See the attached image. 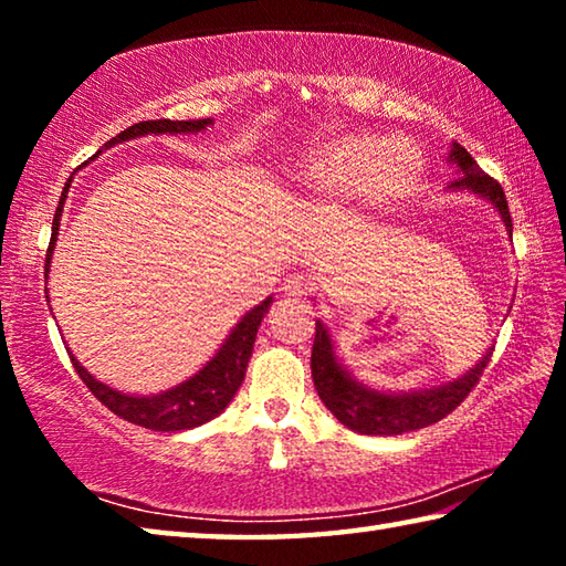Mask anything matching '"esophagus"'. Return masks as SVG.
Masks as SVG:
<instances>
[{
	"instance_id": "esophagus-1",
	"label": "esophagus",
	"mask_w": 566,
	"mask_h": 566,
	"mask_svg": "<svg viewBox=\"0 0 566 566\" xmlns=\"http://www.w3.org/2000/svg\"><path fill=\"white\" fill-rule=\"evenodd\" d=\"M280 292L286 296V300H294L300 302L306 296V292H310V282H306L304 274H290L286 280L282 282Z\"/></svg>"
}]
</instances>
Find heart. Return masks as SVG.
<instances>
[{
	"instance_id": "b5f03b06",
	"label": "heart",
	"mask_w": 566,
	"mask_h": 566,
	"mask_svg": "<svg viewBox=\"0 0 566 566\" xmlns=\"http://www.w3.org/2000/svg\"><path fill=\"white\" fill-rule=\"evenodd\" d=\"M417 171L419 151L411 142L347 132L296 161L292 181L310 199L339 197L354 187L364 199H387L405 189Z\"/></svg>"
}]
</instances>
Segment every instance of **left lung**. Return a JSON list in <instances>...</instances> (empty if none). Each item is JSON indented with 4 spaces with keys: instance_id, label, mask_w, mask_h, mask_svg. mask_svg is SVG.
Returning a JSON list of instances; mask_svg holds the SVG:
<instances>
[{
    "instance_id": "1",
    "label": "left lung",
    "mask_w": 566,
    "mask_h": 566,
    "mask_svg": "<svg viewBox=\"0 0 566 566\" xmlns=\"http://www.w3.org/2000/svg\"><path fill=\"white\" fill-rule=\"evenodd\" d=\"M447 161L457 169V179L447 187V191H469V195L482 197L500 214L506 227V234L512 237V217L510 207H506L504 189L479 169L472 155L459 142H452ZM494 347L486 349L462 377L444 381V385L411 391L377 389L371 385H364V381L352 375V369L339 357L337 342H334L329 327L322 319H317V337H314L312 347V377L324 407L344 427L357 434L391 437L417 432L421 427L434 424V421L447 417L449 411L462 405L464 397L476 385V379L482 377Z\"/></svg>"
}]
</instances>
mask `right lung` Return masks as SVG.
<instances>
[{
  "label": "right lung",
  "mask_w": 566,
  "mask_h": 566,
  "mask_svg": "<svg viewBox=\"0 0 566 566\" xmlns=\"http://www.w3.org/2000/svg\"><path fill=\"white\" fill-rule=\"evenodd\" d=\"M214 119H151V122H139L132 124L129 129H124L117 137H112L104 149H112L122 145V142H132L139 137H147V134H197L212 127ZM102 155V149L94 155L90 161H94ZM72 179L64 185L60 207H56L54 222H52V242L46 249V264H44V280H50V266H52V254L56 247V237H60V222L64 212V199L66 191H70ZM50 302V296H46ZM272 306V296H266L262 304H256L254 310H249L242 319H239L224 342L219 344V349L209 357L205 367H199L189 379L179 381V385L169 387L165 391H157V395H129V391H119L109 385H104L87 369L82 367V361L74 357L72 349L66 347L72 357V364L76 375L82 377L84 385L97 397L104 407H109L114 415L132 421V424H139L145 429H155V432H181V429H195L205 421L214 419L222 415L229 401L234 399L237 389L242 387L247 361L252 357V347L256 339V329L262 327V319L266 317Z\"/></svg>",
  "instance_id": "right-lung-1"
}]
</instances>
